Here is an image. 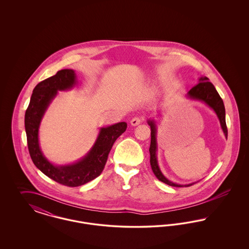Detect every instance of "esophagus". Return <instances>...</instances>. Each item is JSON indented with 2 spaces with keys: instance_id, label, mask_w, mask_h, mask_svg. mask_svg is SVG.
Returning <instances> with one entry per match:
<instances>
[{
  "instance_id": "esophagus-1",
  "label": "esophagus",
  "mask_w": 249,
  "mask_h": 249,
  "mask_svg": "<svg viewBox=\"0 0 249 249\" xmlns=\"http://www.w3.org/2000/svg\"><path fill=\"white\" fill-rule=\"evenodd\" d=\"M141 122H142V119H140L138 117H135V118H133L130 120V125L131 126H138Z\"/></svg>"
}]
</instances>
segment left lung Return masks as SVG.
Returning <instances> with one entry per match:
<instances>
[{"instance_id":"8db88e82","label":"left lung","mask_w":249,"mask_h":249,"mask_svg":"<svg viewBox=\"0 0 249 249\" xmlns=\"http://www.w3.org/2000/svg\"><path fill=\"white\" fill-rule=\"evenodd\" d=\"M186 97L192 101H199L206 105L209 108H211L215 113L217 119L219 120L220 127L225 135L226 138L228 137V130L226 126V113L225 107L223 104L222 99L220 98L219 94L217 93L215 88L213 84L209 82V79L206 76H201L198 79V84H196L190 91L186 94ZM147 124L150 126L151 130V142L149 147V153H150V165L152 168V171L154 173L156 178L160 181L165 183L172 187H189L197 182H193L190 184H178L176 182H173L166 178L160 171V168L158 163V158H157V151H158V142H157V132L158 128L156 124V120L154 119H149L147 120Z\"/></svg>"}]
</instances>
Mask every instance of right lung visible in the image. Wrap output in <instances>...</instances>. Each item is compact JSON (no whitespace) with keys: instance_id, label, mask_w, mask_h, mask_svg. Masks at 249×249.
Here are the masks:
<instances>
[{"instance_id":"right-lung-1","label":"right lung","mask_w":249,"mask_h":249,"mask_svg":"<svg viewBox=\"0 0 249 249\" xmlns=\"http://www.w3.org/2000/svg\"><path fill=\"white\" fill-rule=\"evenodd\" d=\"M78 83L75 71L63 69L36 86L25 113V130L29 152L35 165L47 177L68 187H78L99 177L115 141L127 129L126 122L102 127L89 152L69 164H55L44 155L39 129L48 107L59 91L70 90Z\"/></svg>"}]
</instances>
